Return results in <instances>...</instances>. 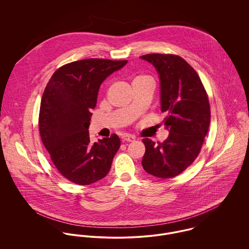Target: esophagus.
I'll use <instances>...</instances> for the list:
<instances>
[{
    "label": "esophagus",
    "mask_w": 249,
    "mask_h": 249,
    "mask_svg": "<svg viewBox=\"0 0 249 249\" xmlns=\"http://www.w3.org/2000/svg\"><path fill=\"white\" fill-rule=\"evenodd\" d=\"M122 139L123 141H125V142H133L135 140V137L133 135H129V134H124L122 136Z\"/></svg>",
    "instance_id": "obj_1"
}]
</instances>
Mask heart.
I'll list each match as a JSON object with an SVG mask.
<instances>
[{
	"label": "heart",
	"instance_id": "obj_1",
	"mask_svg": "<svg viewBox=\"0 0 249 249\" xmlns=\"http://www.w3.org/2000/svg\"><path fill=\"white\" fill-rule=\"evenodd\" d=\"M134 80H151V81H153V80H152V78H151L150 76L145 75V74H141V75L136 76Z\"/></svg>",
	"mask_w": 249,
	"mask_h": 249
}]
</instances>
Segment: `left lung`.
Masks as SVG:
<instances>
[{
  "instance_id": "1",
  "label": "left lung",
  "mask_w": 249,
  "mask_h": 249,
  "mask_svg": "<svg viewBox=\"0 0 249 249\" xmlns=\"http://www.w3.org/2000/svg\"><path fill=\"white\" fill-rule=\"evenodd\" d=\"M159 73L161 111L170 134L163 142L144 138L143 170L156 178H175L197 157L207 135L211 111L208 95L195 69L176 54L141 56Z\"/></svg>"
}]
</instances>
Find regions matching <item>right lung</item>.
<instances>
[{
	"mask_svg": "<svg viewBox=\"0 0 249 249\" xmlns=\"http://www.w3.org/2000/svg\"><path fill=\"white\" fill-rule=\"evenodd\" d=\"M127 60L89 58L65 64L50 78L40 105L41 140L57 171L77 185H90L106 178L121 141L113 133L92 142L91 110L99 89L112 72Z\"/></svg>",
	"mask_w": 249,
	"mask_h": 249,
	"instance_id": "1",
	"label": "right lung"
}]
</instances>
